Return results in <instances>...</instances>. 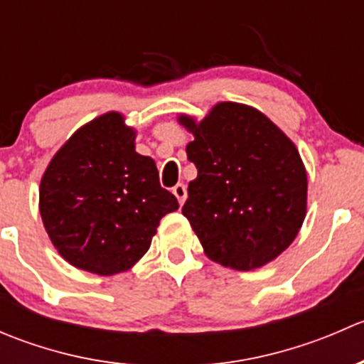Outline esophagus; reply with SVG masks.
<instances>
[{"label":"esophagus","instance_id":"34e87169","mask_svg":"<svg viewBox=\"0 0 364 364\" xmlns=\"http://www.w3.org/2000/svg\"><path fill=\"white\" fill-rule=\"evenodd\" d=\"M172 193L176 196V199H178L179 204H183L186 200V196H188V192H186V186L183 185V183H178V185L172 188Z\"/></svg>","mask_w":364,"mask_h":364}]
</instances>
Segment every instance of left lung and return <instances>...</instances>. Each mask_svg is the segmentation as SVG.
Listing matches in <instances>:
<instances>
[{
	"mask_svg": "<svg viewBox=\"0 0 364 364\" xmlns=\"http://www.w3.org/2000/svg\"><path fill=\"white\" fill-rule=\"evenodd\" d=\"M197 178L183 215L204 253L237 271L257 269L294 241L306 215V171L294 142L262 112L220 102L204 119L181 114Z\"/></svg>",
	"mask_w": 364,
	"mask_h": 364,
	"instance_id": "8db88e82",
	"label": "left lung"
}]
</instances>
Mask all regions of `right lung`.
Masks as SVG:
<instances>
[{
	"label": "right lung",
	"mask_w": 364,
	"mask_h": 364,
	"mask_svg": "<svg viewBox=\"0 0 364 364\" xmlns=\"http://www.w3.org/2000/svg\"><path fill=\"white\" fill-rule=\"evenodd\" d=\"M179 208L155 160L135 151V130L107 112L80 127L47 165L40 215L50 241L79 269L111 277L151 247L161 216Z\"/></svg>",
	"instance_id": "1"
}]
</instances>
